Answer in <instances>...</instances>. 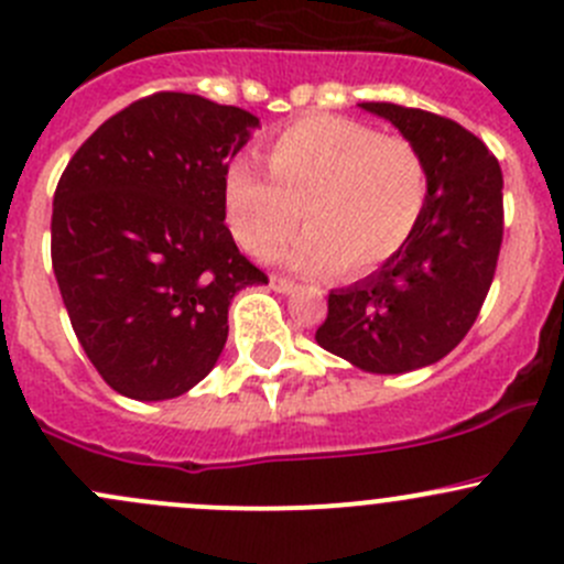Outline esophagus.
<instances>
[{
  "label": "esophagus",
  "mask_w": 564,
  "mask_h": 564,
  "mask_svg": "<svg viewBox=\"0 0 564 564\" xmlns=\"http://www.w3.org/2000/svg\"><path fill=\"white\" fill-rule=\"evenodd\" d=\"M270 286L275 289V292L286 294V292H294V286H297V283H294L292 278H283V275H270Z\"/></svg>",
  "instance_id": "1"
}]
</instances>
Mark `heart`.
I'll return each mask as SVG.
<instances>
[{
	"mask_svg": "<svg viewBox=\"0 0 564 564\" xmlns=\"http://www.w3.org/2000/svg\"><path fill=\"white\" fill-rule=\"evenodd\" d=\"M267 176L239 156L226 173L234 237L267 253L297 228L289 259L311 272L364 275L391 261L419 228L430 195L427 165L408 137L338 115H308L267 151Z\"/></svg>",
	"mask_w": 564,
	"mask_h": 564,
	"instance_id": "obj_1",
	"label": "heart"
}]
</instances>
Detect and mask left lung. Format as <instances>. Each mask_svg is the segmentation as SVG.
I'll return each instance as SVG.
<instances>
[{
	"mask_svg": "<svg viewBox=\"0 0 564 564\" xmlns=\"http://www.w3.org/2000/svg\"><path fill=\"white\" fill-rule=\"evenodd\" d=\"M421 151L430 195L419 228L391 261L330 292L316 341L375 375L421 369L449 355L482 311L505 237L499 160L444 115L364 101Z\"/></svg>",
	"mask_w": 564,
	"mask_h": 564,
	"instance_id": "1",
	"label": "left lung"
}]
</instances>
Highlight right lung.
I'll use <instances>...</instances> for the list:
<instances>
[{"instance_id": "1", "label": "right lung", "mask_w": 564, "mask_h": 564, "mask_svg": "<svg viewBox=\"0 0 564 564\" xmlns=\"http://www.w3.org/2000/svg\"><path fill=\"white\" fill-rule=\"evenodd\" d=\"M256 126L248 109L151 93L104 120L59 176L54 278L112 391L187 393L226 347L234 294L267 283L223 223L228 162Z\"/></svg>"}]
</instances>
